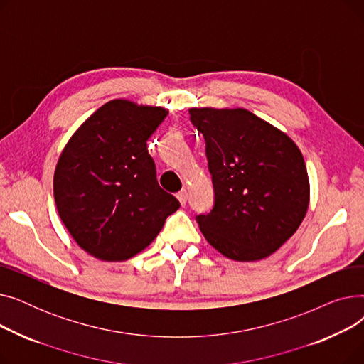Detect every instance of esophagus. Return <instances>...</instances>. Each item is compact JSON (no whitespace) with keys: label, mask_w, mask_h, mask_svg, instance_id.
I'll return each instance as SVG.
<instances>
[{"label":"esophagus","mask_w":364,"mask_h":364,"mask_svg":"<svg viewBox=\"0 0 364 364\" xmlns=\"http://www.w3.org/2000/svg\"><path fill=\"white\" fill-rule=\"evenodd\" d=\"M177 199L180 200V203H181V205H186V203H187L188 193H187V190H186V188H183L181 192H178V193H177Z\"/></svg>","instance_id":"1"}]
</instances>
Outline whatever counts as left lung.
Listing matches in <instances>:
<instances>
[{
    "instance_id": "1",
    "label": "left lung",
    "mask_w": 364,
    "mask_h": 364,
    "mask_svg": "<svg viewBox=\"0 0 364 364\" xmlns=\"http://www.w3.org/2000/svg\"><path fill=\"white\" fill-rule=\"evenodd\" d=\"M206 143L214 208L196 218L208 243L235 261L270 257L298 230L310 180L295 141L243 107L188 109Z\"/></svg>"
}]
</instances>
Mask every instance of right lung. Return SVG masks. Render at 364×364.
Returning <instances> with one entry per match:
<instances>
[{
  "label": "right lung",
  "mask_w": 364,
  "mask_h": 364,
  "mask_svg": "<svg viewBox=\"0 0 364 364\" xmlns=\"http://www.w3.org/2000/svg\"><path fill=\"white\" fill-rule=\"evenodd\" d=\"M168 110L114 99L73 132L57 161V213L80 247L102 261H125L162 230L180 202L156 181L146 141Z\"/></svg>",
  "instance_id": "add662e5"
}]
</instances>
